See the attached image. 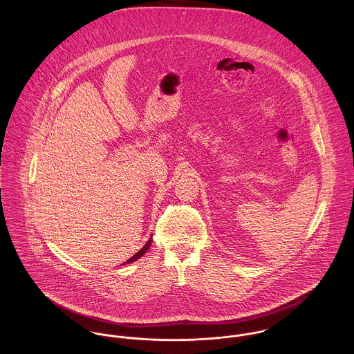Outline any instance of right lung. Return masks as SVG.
Returning a JSON list of instances; mask_svg holds the SVG:
<instances>
[{"instance_id": "right-lung-1", "label": "right lung", "mask_w": 354, "mask_h": 354, "mask_svg": "<svg viewBox=\"0 0 354 354\" xmlns=\"http://www.w3.org/2000/svg\"><path fill=\"white\" fill-rule=\"evenodd\" d=\"M151 241H152V239H150V240H149V241H147V244H146V245H145V247H143V248H142V250H140V251H139V252L135 253V254H133V256H132V257H131V259H128V260H127V261H125V263H132V261H135V260H138V259H139V257H142V256H143V254H145V253L147 252V250H149V248H150V245H151ZM125 263H124V264H125Z\"/></svg>"}]
</instances>
